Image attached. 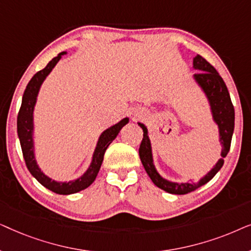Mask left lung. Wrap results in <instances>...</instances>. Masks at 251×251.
Here are the masks:
<instances>
[{"mask_svg": "<svg viewBox=\"0 0 251 251\" xmlns=\"http://www.w3.org/2000/svg\"><path fill=\"white\" fill-rule=\"evenodd\" d=\"M193 68L195 71H199V73L193 75V80L203 92L204 97L207 98L212 121L216 123L218 128V140L222 146V157L203 177H201L197 181L177 183V181H171L161 176L156 169L155 163H154L149 129L144 123L138 122V126L144 131V137L139 147L140 161L153 183L161 190L171 194L190 193L211 180L224 164V157L227 155L229 147H231V140L233 131H234V107H233L227 87L221 75L200 54H197L193 58Z\"/></svg>", "mask_w": 251, "mask_h": 251, "instance_id": "1", "label": "left lung"}]
</instances>
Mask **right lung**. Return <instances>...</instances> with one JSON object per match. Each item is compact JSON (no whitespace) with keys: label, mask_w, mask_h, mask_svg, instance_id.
I'll return each instance as SVG.
<instances>
[{"label":"right lung","mask_w":251,"mask_h":251,"mask_svg":"<svg viewBox=\"0 0 251 251\" xmlns=\"http://www.w3.org/2000/svg\"><path fill=\"white\" fill-rule=\"evenodd\" d=\"M66 53L67 51H63L57 57H54L43 70L37 72L32 77V80L28 82L25 92H24L22 107L19 109L18 119H17V131H18V137L20 140V145H22L23 155L24 159H25L27 169L29 170L32 176L41 185H43L44 187L54 192V193L63 195L77 193V192L82 190H85V188L94 183L99 173V169H100L102 160H104V154L109 146V144L116 138V136L119 135V132L121 131L123 126L129 123V118H125L100 133V136L98 137L97 144H96L94 153H92L91 162L89 164L88 169L80 177L70 181H58L47 176L43 173L39 164H37L35 156L34 109H35L37 96H39L40 89L42 87L44 80L51 73V71L58 64V61L61 59V57Z\"/></svg>","instance_id":"obj_1"}]
</instances>
